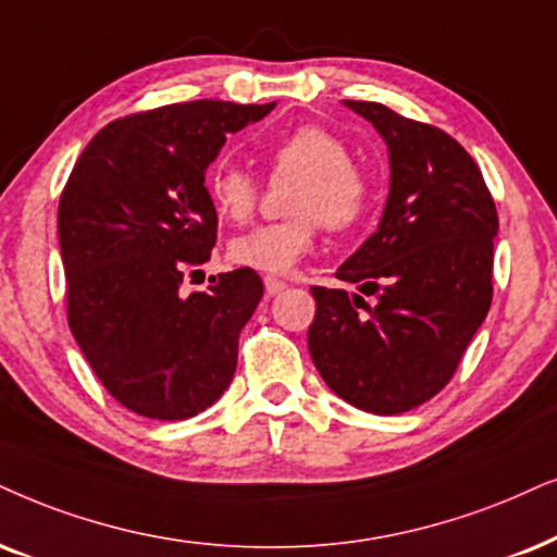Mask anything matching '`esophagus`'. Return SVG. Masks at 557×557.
<instances>
[{
    "label": "esophagus",
    "instance_id": "esophagus-1",
    "mask_svg": "<svg viewBox=\"0 0 557 557\" xmlns=\"http://www.w3.org/2000/svg\"><path fill=\"white\" fill-rule=\"evenodd\" d=\"M264 290H267V295H277V293L285 290V283H283V280L272 277V274H267V277H264Z\"/></svg>",
    "mask_w": 557,
    "mask_h": 557
}]
</instances>
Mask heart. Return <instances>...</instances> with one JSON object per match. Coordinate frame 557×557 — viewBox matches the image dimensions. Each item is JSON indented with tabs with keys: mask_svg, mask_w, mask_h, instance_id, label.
<instances>
[{
	"mask_svg": "<svg viewBox=\"0 0 557 557\" xmlns=\"http://www.w3.org/2000/svg\"><path fill=\"white\" fill-rule=\"evenodd\" d=\"M274 182L295 180L287 213L295 221L259 226L228 244L231 262L249 270L285 274L315 246L321 223L329 231H349L370 213L372 180L351 161L344 140L319 125H300L267 153ZM210 206L234 223L249 221L259 206V185L242 166L221 161L206 177Z\"/></svg>",
	"mask_w": 557,
	"mask_h": 557,
	"instance_id": "obj_1",
	"label": "heart"
}]
</instances>
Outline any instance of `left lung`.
Returning <instances> with one entry per match:
<instances>
[{"mask_svg": "<svg viewBox=\"0 0 557 557\" xmlns=\"http://www.w3.org/2000/svg\"><path fill=\"white\" fill-rule=\"evenodd\" d=\"M347 108L388 144L391 193L375 234L336 270L362 295L311 287L308 349L336 396L393 417L445 388L488 313L498 215L481 169L445 131L380 102Z\"/></svg>", "mask_w": 557, "mask_h": 557, "instance_id": "8db88e82", "label": "left lung"}]
</instances>
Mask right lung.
<instances>
[{
    "label": "right lung",
    "mask_w": 557,
    "mask_h": 557,
    "mask_svg": "<svg viewBox=\"0 0 557 557\" xmlns=\"http://www.w3.org/2000/svg\"><path fill=\"white\" fill-rule=\"evenodd\" d=\"M270 104L174 102L104 125L59 200L66 315L89 368L117 404L180 421L231 385L238 334L264 295L249 267L182 295L215 246L206 169L228 133Z\"/></svg>",
    "instance_id": "add662e5"
}]
</instances>
